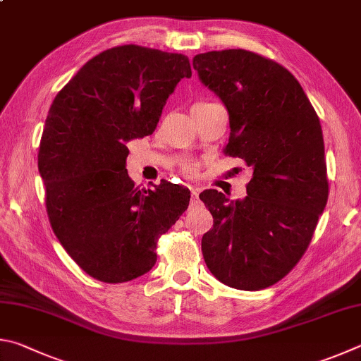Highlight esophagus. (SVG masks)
I'll list each match as a JSON object with an SVG mask.
<instances>
[{
    "label": "esophagus",
    "instance_id": "34e87169",
    "mask_svg": "<svg viewBox=\"0 0 361 361\" xmlns=\"http://www.w3.org/2000/svg\"><path fill=\"white\" fill-rule=\"evenodd\" d=\"M190 192H192V204H195L198 201V193H200V188L198 187H190Z\"/></svg>",
    "mask_w": 361,
    "mask_h": 361
}]
</instances>
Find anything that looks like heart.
<instances>
[{"label": "heart", "instance_id": "b5f03b06", "mask_svg": "<svg viewBox=\"0 0 361 361\" xmlns=\"http://www.w3.org/2000/svg\"><path fill=\"white\" fill-rule=\"evenodd\" d=\"M200 104H206V103H197L195 106H200ZM185 173L190 174V176L195 174V168H193V166H187V168H185Z\"/></svg>", "mask_w": 361, "mask_h": 361}]
</instances>
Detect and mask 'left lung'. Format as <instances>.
Here are the masks:
<instances>
[{
  "mask_svg": "<svg viewBox=\"0 0 361 361\" xmlns=\"http://www.w3.org/2000/svg\"><path fill=\"white\" fill-rule=\"evenodd\" d=\"M193 68L228 111L225 154L252 168L245 198L200 195L214 219L201 239L204 262L228 287H271L305 255L326 206L320 120L295 75L262 55L212 50L195 55Z\"/></svg>",
  "mask_w": 361,
  "mask_h": 361,
  "instance_id": "obj_1",
  "label": "left lung"
}]
</instances>
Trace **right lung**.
I'll return each instance as SVG.
<instances>
[{"label":"right lung","instance_id":"1","mask_svg":"<svg viewBox=\"0 0 361 361\" xmlns=\"http://www.w3.org/2000/svg\"><path fill=\"white\" fill-rule=\"evenodd\" d=\"M190 75L185 55L118 46L88 60L50 106L37 154L47 216L93 279L122 283L149 273L158 238L188 207V188L135 187L126 142L155 131L169 94Z\"/></svg>","mask_w":361,"mask_h":361}]
</instances>
